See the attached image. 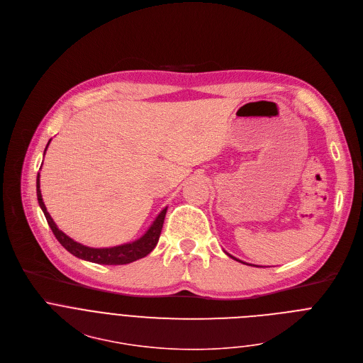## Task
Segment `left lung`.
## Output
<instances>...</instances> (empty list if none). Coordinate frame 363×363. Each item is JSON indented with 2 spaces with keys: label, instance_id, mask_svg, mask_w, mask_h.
Wrapping results in <instances>:
<instances>
[{
  "label": "left lung",
  "instance_id": "obj_1",
  "mask_svg": "<svg viewBox=\"0 0 363 363\" xmlns=\"http://www.w3.org/2000/svg\"><path fill=\"white\" fill-rule=\"evenodd\" d=\"M223 252H225V254H226V255H228V257H229V258H232V259H235V261H238V262H242V261H239V259H236V258H235V257H232V255H230V254H228V252H226V251H223ZM242 264H245V265H251V264H247V262H242ZM251 267H252V265H251Z\"/></svg>",
  "mask_w": 363,
  "mask_h": 363
}]
</instances>
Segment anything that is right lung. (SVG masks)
<instances>
[{
  "mask_svg": "<svg viewBox=\"0 0 363 363\" xmlns=\"http://www.w3.org/2000/svg\"><path fill=\"white\" fill-rule=\"evenodd\" d=\"M50 143H51V140L48 141L45 151H47ZM45 151H44V155H45ZM37 198H38L40 208L43 209V212L47 218V222H48L50 228L52 229L55 238L58 239V242L74 257L88 261V262L99 264V265H125V264H131L134 261H138V259L147 257L158 244V239H160L164 219H165V213L168 209V206H165L157 215V218L152 220V223L148 226V229L135 240H131V242H125L121 245H115V247L92 248V247H86V245L77 242V240L69 238L67 233H64L57 226V223L51 218L50 212L47 211L45 203L43 201V195H41V189H40V172L37 175Z\"/></svg>",
  "mask_w": 363,
  "mask_h": 363,
  "instance_id": "1",
  "label": "right lung"
}]
</instances>
